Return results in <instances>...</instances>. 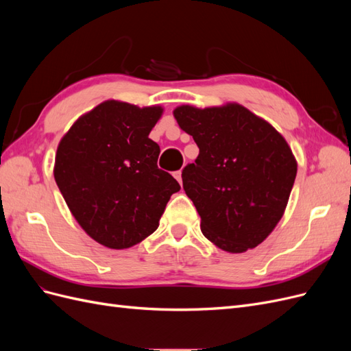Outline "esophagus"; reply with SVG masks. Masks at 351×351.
<instances>
[{
    "label": "esophagus",
    "mask_w": 351,
    "mask_h": 351,
    "mask_svg": "<svg viewBox=\"0 0 351 351\" xmlns=\"http://www.w3.org/2000/svg\"><path fill=\"white\" fill-rule=\"evenodd\" d=\"M174 177L177 178V182H178L180 184H182V169H178V171H176V173H174Z\"/></svg>",
    "instance_id": "1"
}]
</instances>
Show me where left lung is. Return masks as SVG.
I'll return each instance as SVG.
<instances>
[{"instance_id": "8db88e82", "label": "left lung", "mask_w": 351, "mask_h": 351, "mask_svg": "<svg viewBox=\"0 0 351 351\" xmlns=\"http://www.w3.org/2000/svg\"><path fill=\"white\" fill-rule=\"evenodd\" d=\"M174 117L199 147L183 169V189L217 247L243 253L267 239L284 215L297 162L284 137L239 104L196 108Z\"/></svg>"}]
</instances>
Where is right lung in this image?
Returning <instances> with one entry per match:
<instances>
[{
  "label": "right lung",
  "instance_id": "add662e5",
  "mask_svg": "<svg viewBox=\"0 0 351 351\" xmlns=\"http://www.w3.org/2000/svg\"><path fill=\"white\" fill-rule=\"evenodd\" d=\"M162 107L105 101L62 137L54 177L79 226L102 246L127 249L158 228L177 180L156 165L149 133Z\"/></svg>",
  "mask_w": 351,
  "mask_h": 351
}]
</instances>
